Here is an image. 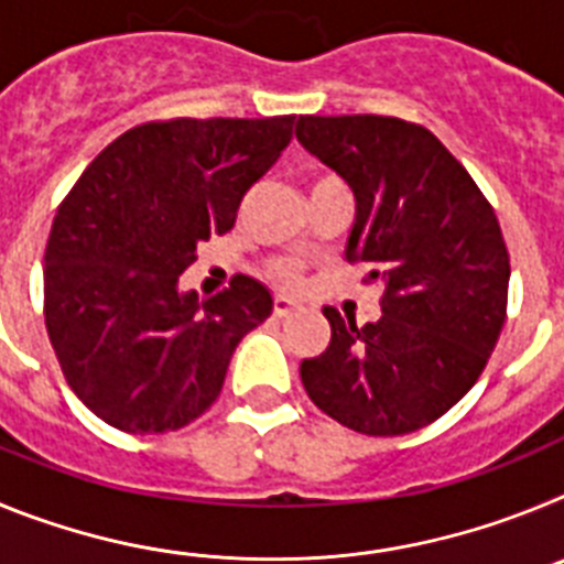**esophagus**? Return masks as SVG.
<instances>
[{
  "label": "esophagus",
  "mask_w": 564,
  "mask_h": 564,
  "mask_svg": "<svg viewBox=\"0 0 564 564\" xmlns=\"http://www.w3.org/2000/svg\"><path fill=\"white\" fill-rule=\"evenodd\" d=\"M293 311H296V302H293V299H288V296L273 299V316L285 318V316H291Z\"/></svg>",
  "instance_id": "esophagus-1"
}]
</instances>
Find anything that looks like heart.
<instances>
[{
	"label": "heart",
	"instance_id": "obj_1",
	"mask_svg": "<svg viewBox=\"0 0 564 564\" xmlns=\"http://www.w3.org/2000/svg\"><path fill=\"white\" fill-rule=\"evenodd\" d=\"M336 181H338L336 174H318L316 181H313V186H322V183H336ZM273 273H276L279 282L288 288H293L302 282V268H299L296 262H291V259H279L276 265H273Z\"/></svg>",
	"mask_w": 564,
	"mask_h": 564
}]
</instances>
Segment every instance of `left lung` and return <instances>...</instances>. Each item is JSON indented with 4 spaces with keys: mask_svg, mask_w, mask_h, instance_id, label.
Wrapping results in <instances>:
<instances>
[{
    "mask_svg": "<svg viewBox=\"0 0 564 564\" xmlns=\"http://www.w3.org/2000/svg\"><path fill=\"white\" fill-rule=\"evenodd\" d=\"M296 138L350 183L347 262L383 288L370 325L325 307L330 344L302 361V383L352 432L421 430L475 387L506 325L511 265L495 208L421 123L299 115Z\"/></svg>",
    "mask_w": 564,
    "mask_h": 564,
    "instance_id": "1",
    "label": "left lung"
}]
</instances>
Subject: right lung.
I'll return each mask as SVG.
<instances>
[{
	"instance_id": "add662e5",
	"label": "right lung",
	"mask_w": 564,
	"mask_h": 564,
	"mask_svg": "<svg viewBox=\"0 0 564 564\" xmlns=\"http://www.w3.org/2000/svg\"><path fill=\"white\" fill-rule=\"evenodd\" d=\"M296 115L172 118L115 138L69 188L44 248V325L69 390L129 435L183 430L217 401L246 333L273 311L251 276L177 291L291 143Z\"/></svg>"
}]
</instances>
